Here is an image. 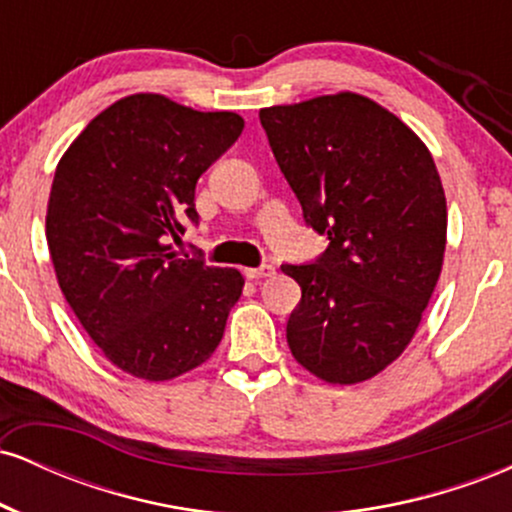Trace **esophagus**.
I'll return each instance as SVG.
<instances>
[{
  "instance_id": "34e87169",
  "label": "esophagus",
  "mask_w": 512,
  "mask_h": 512,
  "mask_svg": "<svg viewBox=\"0 0 512 512\" xmlns=\"http://www.w3.org/2000/svg\"><path fill=\"white\" fill-rule=\"evenodd\" d=\"M276 269L272 264H260V267H248L245 269V276L248 279H267V276H274Z\"/></svg>"
}]
</instances>
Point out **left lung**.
I'll return each mask as SVG.
<instances>
[{"label": "left lung", "instance_id": "1", "mask_svg": "<svg viewBox=\"0 0 512 512\" xmlns=\"http://www.w3.org/2000/svg\"><path fill=\"white\" fill-rule=\"evenodd\" d=\"M303 219L330 245L281 264L301 286L286 339L325 383L373 378L407 349L443 267L448 207L431 151L358 93L260 110Z\"/></svg>", "mask_w": 512, "mask_h": 512}]
</instances>
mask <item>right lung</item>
Masks as SVG:
<instances>
[{
	"mask_svg": "<svg viewBox=\"0 0 512 512\" xmlns=\"http://www.w3.org/2000/svg\"><path fill=\"white\" fill-rule=\"evenodd\" d=\"M243 127L236 113L137 93L93 117L57 163L45 216L57 281L88 337L134 378L202 366L243 293L238 269L170 245L199 223V175Z\"/></svg>",
	"mask_w": 512,
	"mask_h": 512,
	"instance_id": "add662e5",
	"label": "right lung"
}]
</instances>
